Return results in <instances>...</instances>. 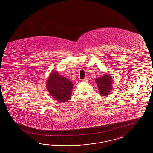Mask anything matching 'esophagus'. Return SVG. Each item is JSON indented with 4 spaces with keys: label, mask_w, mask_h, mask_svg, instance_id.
Returning a JSON list of instances; mask_svg holds the SVG:
<instances>
[{
    "label": "esophagus",
    "mask_w": 153,
    "mask_h": 153,
    "mask_svg": "<svg viewBox=\"0 0 153 153\" xmlns=\"http://www.w3.org/2000/svg\"><path fill=\"white\" fill-rule=\"evenodd\" d=\"M82 81H83V82H88V78H85V79H82Z\"/></svg>",
    "instance_id": "1"
}]
</instances>
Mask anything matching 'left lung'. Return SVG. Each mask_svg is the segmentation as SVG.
<instances>
[{
	"instance_id": "1",
	"label": "left lung",
	"mask_w": 153,
	"mask_h": 153,
	"mask_svg": "<svg viewBox=\"0 0 153 153\" xmlns=\"http://www.w3.org/2000/svg\"><path fill=\"white\" fill-rule=\"evenodd\" d=\"M99 91L102 96L109 95L113 88V80L108 73L104 74L102 76L95 79Z\"/></svg>"
}]
</instances>
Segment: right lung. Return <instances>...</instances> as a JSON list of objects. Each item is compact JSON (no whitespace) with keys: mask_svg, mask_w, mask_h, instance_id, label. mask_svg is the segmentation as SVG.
Segmentation results:
<instances>
[{"mask_svg":"<svg viewBox=\"0 0 153 153\" xmlns=\"http://www.w3.org/2000/svg\"><path fill=\"white\" fill-rule=\"evenodd\" d=\"M73 83L56 71L51 72L46 81V87L51 97L58 102H67L71 97Z\"/></svg>","mask_w":153,"mask_h":153,"instance_id":"1","label":"right lung"}]
</instances>
